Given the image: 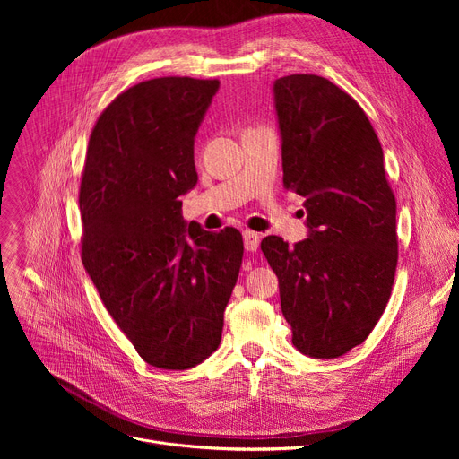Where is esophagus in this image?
<instances>
[{"instance_id":"34e87169","label":"esophagus","mask_w":459,"mask_h":459,"mask_svg":"<svg viewBox=\"0 0 459 459\" xmlns=\"http://www.w3.org/2000/svg\"><path fill=\"white\" fill-rule=\"evenodd\" d=\"M258 244H260V236L253 230H244V246L249 253H255L258 249Z\"/></svg>"}]
</instances>
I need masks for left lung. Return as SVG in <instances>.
I'll list each match as a JSON object with an SVG mask.
<instances>
[{
    "mask_svg": "<svg viewBox=\"0 0 459 459\" xmlns=\"http://www.w3.org/2000/svg\"><path fill=\"white\" fill-rule=\"evenodd\" d=\"M282 182L303 197L308 234L294 247L266 236L294 346L334 359L363 344L391 298L396 201L379 139L360 106L315 74L275 80Z\"/></svg>",
    "mask_w": 459,
    "mask_h": 459,
    "instance_id": "8db88e82",
    "label": "left lung"
}]
</instances>
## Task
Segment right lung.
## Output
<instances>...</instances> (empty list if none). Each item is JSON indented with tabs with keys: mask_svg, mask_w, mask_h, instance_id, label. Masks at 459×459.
Returning <instances> with one entry per match:
<instances>
[{
	"mask_svg": "<svg viewBox=\"0 0 459 459\" xmlns=\"http://www.w3.org/2000/svg\"><path fill=\"white\" fill-rule=\"evenodd\" d=\"M217 80L156 78L118 94L96 123L80 187L82 260L144 363L197 367L221 342L244 239L184 221L193 144Z\"/></svg>",
	"mask_w": 459,
	"mask_h": 459,
	"instance_id": "right-lung-1",
	"label": "right lung"
}]
</instances>
